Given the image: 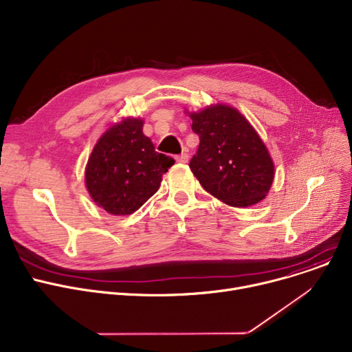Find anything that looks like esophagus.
Here are the masks:
<instances>
[{"instance_id":"34e87169","label":"esophagus","mask_w":352,"mask_h":352,"mask_svg":"<svg viewBox=\"0 0 352 352\" xmlns=\"http://www.w3.org/2000/svg\"><path fill=\"white\" fill-rule=\"evenodd\" d=\"M175 160H177L178 162H181V164H186V162H188V154H186V153H182V154L177 155V157H175Z\"/></svg>"}]
</instances>
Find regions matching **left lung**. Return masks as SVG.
I'll return each instance as SVG.
<instances>
[{
    "label": "left lung",
    "instance_id": "left-lung-1",
    "mask_svg": "<svg viewBox=\"0 0 352 352\" xmlns=\"http://www.w3.org/2000/svg\"><path fill=\"white\" fill-rule=\"evenodd\" d=\"M199 147L190 168L204 190L236 208L265 199L273 178L272 157L259 134L230 106L215 104L190 113Z\"/></svg>",
    "mask_w": 352,
    "mask_h": 352
}]
</instances>
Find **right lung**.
I'll return each mask as SVG.
<instances>
[{"mask_svg":"<svg viewBox=\"0 0 352 352\" xmlns=\"http://www.w3.org/2000/svg\"><path fill=\"white\" fill-rule=\"evenodd\" d=\"M173 164L143 134V120L129 117L111 126L93 148L85 173L86 188L106 212L130 215L158 191L162 174Z\"/></svg>","mask_w":352,"mask_h":352,"instance_id":"obj_1","label":"right lung"}]
</instances>
